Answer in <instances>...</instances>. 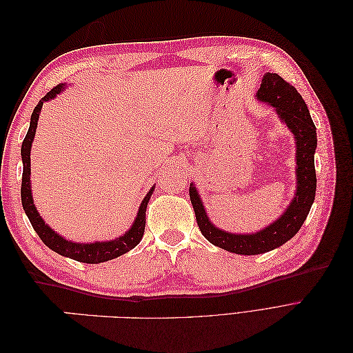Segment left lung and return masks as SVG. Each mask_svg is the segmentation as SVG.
I'll return each instance as SVG.
<instances>
[{
	"label": "left lung",
	"instance_id": "8db88e82",
	"mask_svg": "<svg viewBox=\"0 0 353 353\" xmlns=\"http://www.w3.org/2000/svg\"><path fill=\"white\" fill-rule=\"evenodd\" d=\"M258 100L268 103L279 113L296 140V194L283 215L271 225L254 234H232L216 228L209 221L205 206L194 184H190V200L194 208L197 225L203 236L218 248L237 254H261L280 248L296 236L311 210L315 200L316 175L314 154L316 148V128L309 114L302 95L280 74L266 73L261 88L256 92Z\"/></svg>",
	"mask_w": 353,
	"mask_h": 353
}]
</instances>
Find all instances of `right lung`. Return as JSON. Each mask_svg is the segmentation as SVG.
Wrapping results in <instances>:
<instances>
[{
    "label": "right lung",
    "mask_w": 353,
    "mask_h": 353,
    "mask_svg": "<svg viewBox=\"0 0 353 353\" xmlns=\"http://www.w3.org/2000/svg\"><path fill=\"white\" fill-rule=\"evenodd\" d=\"M63 90H65V85H57V87L52 88L47 95H44L37 104V108L32 112L30 116V125L28 134L23 140L22 144V160H23V175H22V205L23 210L28 215L32 227L37 231L39 239L42 240L46 245L51 250H54L56 253L66 256V258L74 259L78 262L83 263H100V262H108L112 261L117 256H121L126 252H130L134 249L135 245L141 241L144 236V228H145V209L148 205V200H150V196L153 194L154 187L148 191L147 196L144 197L140 209H138L137 218L132 223V227L128 230L122 237L110 240V241H95V243H73L63 239L61 236L56 231H52V228L48 227V223L44 222L39 216V213L34 205V200H32V193H30V147L32 141H34V137L37 132V125L39 119V113L42 109V104L46 101L54 99L57 94H60Z\"/></svg>",
    "instance_id": "obj_1"
}]
</instances>
